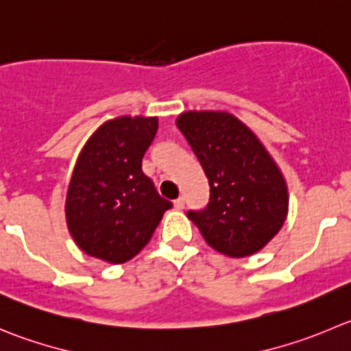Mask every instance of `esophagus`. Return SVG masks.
<instances>
[{"label":"esophagus","instance_id":"esophagus-1","mask_svg":"<svg viewBox=\"0 0 351 351\" xmlns=\"http://www.w3.org/2000/svg\"><path fill=\"white\" fill-rule=\"evenodd\" d=\"M173 208H176V210H182V208H184V198L173 199Z\"/></svg>","mask_w":351,"mask_h":351}]
</instances>
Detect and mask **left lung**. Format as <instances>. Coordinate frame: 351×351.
<instances>
[{"label": "left lung", "mask_w": 351, "mask_h": 351, "mask_svg": "<svg viewBox=\"0 0 351 351\" xmlns=\"http://www.w3.org/2000/svg\"><path fill=\"white\" fill-rule=\"evenodd\" d=\"M176 125L210 184L208 205L189 210V219L223 255L241 258L260 252L288 215V188L272 156L228 112H184Z\"/></svg>", "instance_id": "obj_1"}]
</instances>
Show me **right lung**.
<instances>
[{"label": "right lung", "instance_id": "add662e5", "mask_svg": "<svg viewBox=\"0 0 351 351\" xmlns=\"http://www.w3.org/2000/svg\"><path fill=\"white\" fill-rule=\"evenodd\" d=\"M156 131V117H119L98 128L82 148L65 215L73 241L88 255L128 262L148 245L172 206L141 169Z\"/></svg>", "mask_w": 351, "mask_h": 351}]
</instances>
